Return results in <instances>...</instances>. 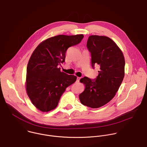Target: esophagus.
<instances>
[{
	"mask_svg": "<svg viewBox=\"0 0 147 147\" xmlns=\"http://www.w3.org/2000/svg\"><path fill=\"white\" fill-rule=\"evenodd\" d=\"M80 77H77V81H76V82H77V83L79 82H80Z\"/></svg>",
	"mask_w": 147,
	"mask_h": 147,
	"instance_id": "1",
	"label": "esophagus"
}]
</instances>
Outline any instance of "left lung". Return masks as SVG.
I'll list each match as a JSON object with an SVG mask.
<instances>
[{"instance_id": "8db88e82", "label": "left lung", "mask_w": 147, "mask_h": 147, "mask_svg": "<svg viewBox=\"0 0 147 147\" xmlns=\"http://www.w3.org/2000/svg\"><path fill=\"white\" fill-rule=\"evenodd\" d=\"M87 47L92 67L98 65L100 71L94 81L87 77L80 80L85 88L79 98L82 104L98 108L109 102L118 91L124 77L125 59L117 44L105 36H89Z\"/></svg>"}]
</instances>
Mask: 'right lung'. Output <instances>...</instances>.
<instances>
[{
    "mask_svg": "<svg viewBox=\"0 0 147 147\" xmlns=\"http://www.w3.org/2000/svg\"><path fill=\"white\" fill-rule=\"evenodd\" d=\"M83 34L59 35L42 42L34 50L27 67L26 90L32 104L43 112L54 109L66 88L77 77L61 72L66 52L81 42Z\"/></svg>",
    "mask_w": 147,
    "mask_h": 147,
    "instance_id": "right-lung-1",
    "label": "right lung"
}]
</instances>
